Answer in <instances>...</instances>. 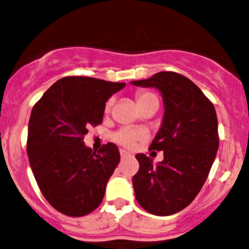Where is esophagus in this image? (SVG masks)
<instances>
[{
	"mask_svg": "<svg viewBox=\"0 0 249 249\" xmlns=\"http://www.w3.org/2000/svg\"><path fill=\"white\" fill-rule=\"evenodd\" d=\"M120 156H122V159H125V157L130 156V153L125 150H120Z\"/></svg>",
	"mask_w": 249,
	"mask_h": 249,
	"instance_id": "1",
	"label": "esophagus"
}]
</instances>
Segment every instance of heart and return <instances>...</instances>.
I'll return each mask as SVG.
<instances>
[{
  "label": "heart",
  "instance_id": "b5f03b06",
  "mask_svg": "<svg viewBox=\"0 0 249 249\" xmlns=\"http://www.w3.org/2000/svg\"><path fill=\"white\" fill-rule=\"evenodd\" d=\"M152 99H157V97L153 94V93L150 92H139L136 94V101H138V106H142L143 103L148 101H152ZM111 104H113V101H108L106 104V113L110 111ZM146 138V132L142 131V130H135V129H130V127H124V129L119 130L113 135V139L115 142H118L119 145L124 146V147H132L135 145L138 141L143 140Z\"/></svg>",
  "mask_w": 249,
  "mask_h": 249
}]
</instances>
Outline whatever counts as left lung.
I'll return each mask as SVG.
<instances>
[{"instance_id":"obj_1","label":"left lung","mask_w":249,"mask_h":249,"mask_svg":"<svg viewBox=\"0 0 249 249\" xmlns=\"http://www.w3.org/2000/svg\"><path fill=\"white\" fill-rule=\"evenodd\" d=\"M131 85L157 88L164 106L161 127L150 146L163 151L164 159L153 164L143 153L136 155V200L153 215H173L194 200L213 163L219 148L215 108L198 86L176 72L162 71Z\"/></svg>"}]
</instances>
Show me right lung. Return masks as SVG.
Segmentation results:
<instances>
[{"label":"right lung","mask_w":249,"mask_h":249,"mask_svg":"<svg viewBox=\"0 0 249 249\" xmlns=\"http://www.w3.org/2000/svg\"><path fill=\"white\" fill-rule=\"evenodd\" d=\"M125 83L69 76L55 82L33 107L27 152L44 198L72 217L92 213L102 203L107 183L120 161L117 145L98 153L83 138L102 124L106 102Z\"/></svg>","instance_id":"add662e5"}]
</instances>
